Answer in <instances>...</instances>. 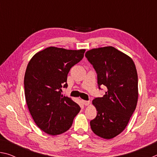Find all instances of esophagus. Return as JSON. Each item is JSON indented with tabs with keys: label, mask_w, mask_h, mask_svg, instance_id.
<instances>
[{
	"label": "esophagus",
	"mask_w": 157,
	"mask_h": 157,
	"mask_svg": "<svg viewBox=\"0 0 157 157\" xmlns=\"http://www.w3.org/2000/svg\"><path fill=\"white\" fill-rule=\"evenodd\" d=\"M82 103H83V105H84L85 106H88L90 104V102L89 101H86V100H82Z\"/></svg>",
	"instance_id": "1"
}]
</instances>
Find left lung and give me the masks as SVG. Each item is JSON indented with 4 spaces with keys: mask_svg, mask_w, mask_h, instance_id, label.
I'll list each match as a JSON object with an SVG mask.
<instances>
[{
    "mask_svg": "<svg viewBox=\"0 0 157 157\" xmlns=\"http://www.w3.org/2000/svg\"><path fill=\"white\" fill-rule=\"evenodd\" d=\"M85 56L98 74V84L107 91L92 101L97 116L90 124L95 134L105 139L125 129L136 109L139 89L137 71L132 59L112 46L89 50Z\"/></svg>",
    "mask_w": 157,
    "mask_h": 157,
    "instance_id": "obj_1",
    "label": "left lung"
}]
</instances>
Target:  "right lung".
<instances>
[{"label":"right lung","mask_w":157,"mask_h":157,"mask_svg":"<svg viewBox=\"0 0 157 157\" xmlns=\"http://www.w3.org/2000/svg\"><path fill=\"white\" fill-rule=\"evenodd\" d=\"M85 50L51 46L36 52L28 63L24 77L26 103L34 123L48 134L66 132L80 111L61 91L68 86L69 71L83 58Z\"/></svg>","instance_id":"obj_1"}]
</instances>
